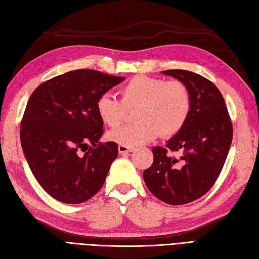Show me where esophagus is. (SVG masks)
Returning a JSON list of instances; mask_svg holds the SVG:
<instances>
[{
  "label": "esophagus",
  "mask_w": 259,
  "mask_h": 259,
  "mask_svg": "<svg viewBox=\"0 0 259 259\" xmlns=\"http://www.w3.org/2000/svg\"><path fill=\"white\" fill-rule=\"evenodd\" d=\"M117 149H119V152L121 154H125V153H130L132 151H134V149L133 148H130V147H126V146H122L120 145L119 147H117Z\"/></svg>",
  "instance_id": "1"
}]
</instances>
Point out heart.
Listing matches in <instances>:
<instances>
[{"mask_svg":"<svg viewBox=\"0 0 259 259\" xmlns=\"http://www.w3.org/2000/svg\"><path fill=\"white\" fill-rule=\"evenodd\" d=\"M122 100L103 94L96 103V110L109 127L123 122L126 108L138 107L136 124L125 125L109 132L112 142L126 147H138L152 142L161 134L170 136L182 130L191 108V96L180 81L138 75L121 89Z\"/></svg>","mask_w":259,"mask_h":259,"instance_id":"1","label":"heart"}]
</instances>
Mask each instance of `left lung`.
Masks as SVG:
<instances>
[{
	"instance_id": "8db88e82",
	"label": "left lung",
	"mask_w": 259,
	"mask_h": 259,
	"mask_svg": "<svg viewBox=\"0 0 259 259\" xmlns=\"http://www.w3.org/2000/svg\"><path fill=\"white\" fill-rule=\"evenodd\" d=\"M162 73L187 86L191 108L184 126L166 146L152 149L153 163L143 176L149 191L159 200L182 205L198 200L215 184L231 146L232 124L222 93L210 81L187 70ZM168 150L182 155L173 158Z\"/></svg>"
}]
</instances>
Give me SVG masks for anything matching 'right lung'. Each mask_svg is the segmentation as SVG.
<instances>
[{
    "instance_id": "add662e5",
    "label": "right lung",
    "mask_w": 259,
    "mask_h": 259,
    "mask_svg": "<svg viewBox=\"0 0 259 259\" xmlns=\"http://www.w3.org/2000/svg\"><path fill=\"white\" fill-rule=\"evenodd\" d=\"M124 80L80 69L42 83L30 96L20 124L22 151L37 183L54 199L79 204L103 187L119 151L113 142L99 143L104 122L96 103Z\"/></svg>"
}]
</instances>
